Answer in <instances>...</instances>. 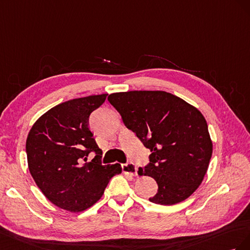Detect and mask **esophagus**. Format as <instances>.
I'll use <instances>...</instances> for the list:
<instances>
[{
  "label": "esophagus",
  "instance_id": "34e87169",
  "mask_svg": "<svg viewBox=\"0 0 250 250\" xmlns=\"http://www.w3.org/2000/svg\"><path fill=\"white\" fill-rule=\"evenodd\" d=\"M123 167L124 174L130 175V176H136L137 175V167L134 163H125V165H121Z\"/></svg>",
  "mask_w": 250,
  "mask_h": 250
}]
</instances>
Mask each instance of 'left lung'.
<instances>
[{
    "mask_svg": "<svg viewBox=\"0 0 250 250\" xmlns=\"http://www.w3.org/2000/svg\"><path fill=\"white\" fill-rule=\"evenodd\" d=\"M108 101L151 149L148 166L138 168L139 176L152 177L158 184L149 201L173 205L188 199L202 183L212 154L202 113L165 91L118 92Z\"/></svg>",
    "mask_w": 250,
    "mask_h": 250,
    "instance_id": "1",
    "label": "left lung"
}]
</instances>
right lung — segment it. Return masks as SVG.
I'll return each instance as SVG.
<instances>
[{
  "label": "right lung",
  "mask_w": 250,
  "mask_h": 250,
  "mask_svg": "<svg viewBox=\"0 0 250 250\" xmlns=\"http://www.w3.org/2000/svg\"><path fill=\"white\" fill-rule=\"evenodd\" d=\"M108 94L71 99L53 106L35 121L28 133V168L48 200L71 212L88 209L102 198L119 163L102 166V149L88 126L90 114ZM90 150L98 155L86 162Z\"/></svg>",
  "instance_id": "add662e5"
}]
</instances>
